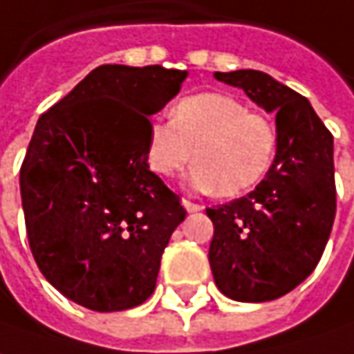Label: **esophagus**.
Wrapping results in <instances>:
<instances>
[{"label":"esophagus","mask_w":354,"mask_h":354,"mask_svg":"<svg viewBox=\"0 0 354 354\" xmlns=\"http://www.w3.org/2000/svg\"><path fill=\"white\" fill-rule=\"evenodd\" d=\"M182 206L186 207L188 212H200V209H204L202 204H196L192 200H188V198H182Z\"/></svg>","instance_id":"34e87169"}]
</instances>
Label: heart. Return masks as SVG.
Listing matches in <instances>:
<instances>
[{
  "mask_svg": "<svg viewBox=\"0 0 354 354\" xmlns=\"http://www.w3.org/2000/svg\"><path fill=\"white\" fill-rule=\"evenodd\" d=\"M277 147L279 131L268 115L236 97L202 93L180 100L172 120L148 124L147 162L156 176L172 178L194 156V188L238 196L268 176Z\"/></svg>",
  "mask_w": 354,
  "mask_h": 354,
  "instance_id": "heart-1",
  "label": "heart"
}]
</instances>
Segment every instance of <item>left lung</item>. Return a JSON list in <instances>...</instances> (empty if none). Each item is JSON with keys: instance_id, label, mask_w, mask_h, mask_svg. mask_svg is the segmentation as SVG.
<instances>
[{"instance_id": "8db88e82", "label": "left lung", "mask_w": 354, "mask_h": 354, "mask_svg": "<svg viewBox=\"0 0 354 354\" xmlns=\"http://www.w3.org/2000/svg\"><path fill=\"white\" fill-rule=\"evenodd\" d=\"M275 115L279 147L254 192L218 207L209 268L223 295L243 303L281 297L317 268L337 212L333 134L309 100L252 69L214 73Z\"/></svg>"}]
</instances>
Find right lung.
I'll use <instances>...</instances> for the list:
<instances>
[{
  "label": "right lung",
  "mask_w": 354,
  "mask_h": 354,
  "mask_svg": "<svg viewBox=\"0 0 354 354\" xmlns=\"http://www.w3.org/2000/svg\"><path fill=\"white\" fill-rule=\"evenodd\" d=\"M186 71L100 65L39 116L19 186L35 263L67 299L109 313L152 295L186 209L148 170L150 118Z\"/></svg>",
  "instance_id": "obj_1"
}]
</instances>
